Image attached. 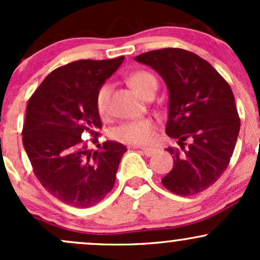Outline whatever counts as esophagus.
<instances>
[{
	"label": "esophagus",
	"mask_w": 260,
	"mask_h": 260,
	"mask_svg": "<svg viewBox=\"0 0 260 260\" xmlns=\"http://www.w3.org/2000/svg\"><path fill=\"white\" fill-rule=\"evenodd\" d=\"M140 149H142V151L147 155V156H153V155L157 151V149L155 148H140Z\"/></svg>",
	"instance_id": "34e87169"
}]
</instances>
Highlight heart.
Instances as JSON below:
<instances>
[{
    "mask_svg": "<svg viewBox=\"0 0 260 260\" xmlns=\"http://www.w3.org/2000/svg\"><path fill=\"white\" fill-rule=\"evenodd\" d=\"M128 83L139 95L144 94L149 86L156 84V79L151 73L145 71H137L132 73L128 78ZM112 85L110 83H104L98 89L96 96H95V105L100 116H107L110 111V98H111ZM155 129V122L151 118H142L126 122L121 124L113 131V136L120 142L127 144H147L153 139Z\"/></svg>",
    "mask_w": 260,
    "mask_h": 260,
    "instance_id": "obj_1",
    "label": "heart"
}]
</instances>
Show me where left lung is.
Returning <instances> with one entry per match:
<instances>
[{
	"instance_id": "left-lung-1",
	"label": "left lung",
	"mask_w": 260,
	"mask_h": 260,
	"mask_svg": "<svg viewBox=\"0 0 260 260\" xmlns=\"http://www.w3.org/2000/svg\"><path fill=\"white\" fill-rule=\"evenodd\" d=\"M156 71L169 91L166 134L184 149L172 148L174 168L161 180L170 192L193 196L219 180L240 133L235 96L209 62L182 49L154 50L134 57Z\"/></svg>"
}]
</instances>
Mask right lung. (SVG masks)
I'll list each match as a JSON object with an SVG mask.
<instances>
[{"label":"right lung","instance_id":"obj_1","mask_svg":"<svg viewBox=\"0 0 260 260\" xmlns=\"http://www.w3.org/2000/svg\"><path fill=\"white\" fill-rule=\"evenodd\" d=\"M123 59L62 66L43 80L26 106L23 145L34 174L50 194L72 207L90 208L109 194L127 151L117 142L98 144L101 121L95 105L98 89ZM83 132L94 137L98 151L82 142Z\"/></svg>","mask_w":260,"mask_h":260}]
</instances>
